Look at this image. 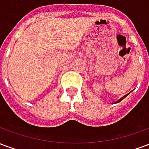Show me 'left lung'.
<instances>
[{"instance_id": "left-lung-1", "label": "left lung", "mask_w": 149, "mask_h": 149, "mask_svg": "<svg viewBox=\"0 0 149 149\" xmlns=\"http://www.w3.org/2000/svg\"><path fill=\"white\" fill-rule=\"evenodd\" d=\"M130 93H131V92H130ZM130 93H128V94H126V95H125L124 97H122L121 98H120V99H119L118 100H116V102H114V103H113V104H116V103H119V102H120V101H121V100H123V99H125V97H127L128 95H129V94H130Z\"/></svg>"}]
</instances>
